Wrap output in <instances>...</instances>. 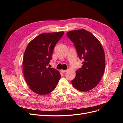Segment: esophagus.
Instances as JSON below:
<instances>
[{"mask_svg": "<svg viewBox=\"0 0 123 123\" xmlns=\"http://www.w3.org/2000/svg\"><path fill=\"white\" fill-rule=\"evenodd\" d=\"M61 71L62 72V73H65V72H66L67 71V70H61Z\"/></svg>", "mask_w": 123, "mask_h": 123, "instance_id": "obj_1", "label": "esophagus"}]
</instances>
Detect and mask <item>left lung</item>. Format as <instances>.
Instances as JSON below:
<instances>
[{
    "instance_id": "obj_1",
    "label": "left lung",
    "mask_w": 123,
    "mask_h": 123,
    "mask_svg": "<svg viewBox=\"0 0 123 123\" xmlns=\"http://www.w3.org/2000/svg\"><path fill=\"white\" fill-rule=\"evenodd\" d=\"M67 35L74 44L80 59L83 60L82 68L76 71L72 84L79 91H89L98 84L104 74V50L98 39L85 29L70 31Z\"/></svg>"
}]
</instances>
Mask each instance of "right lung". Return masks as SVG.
<instances>
[{
  "label": "right lung",
  "instance_id": "1",
  "mask_svg": "<svg viewBox=\"0 0 123 123\" xmlns=\"http://www.w3.org/2000/svg\"><path fill=\"white\" fill-rule=\"evenodd\" d=\"M64 33L61 31L41 34L26 48L22 62L24 78L30 89L38 95L52 92L61 78L58 70L48 66L55 45Z\"/></svg>",
  "mask_w": 123,
  "mask_h": 123
}]
</instances>
